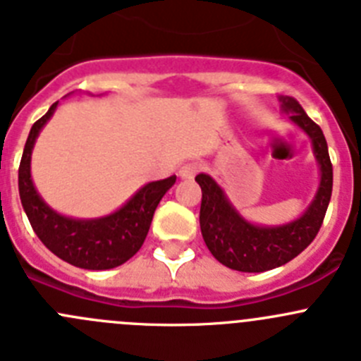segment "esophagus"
<instances>
[{
	"label": "esophagus",
	"instance_id": "obj_1",
	"mask_svg": "<svg viewBox=\"0 0 361 361\" xmlns=\"http://www.w3.org/2000/svg\"><path fill=\"white\" fill-rule=\"evenodd\" d=\"M197 171H198L197 163H184L183 166L178 168V177L190 180V178H193L195 175H197Z\"/></svg>",
	"mask_w": 361,
	"mask_h": 361
}]
</instances>
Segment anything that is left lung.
<instances>
[{"label":"left lung","mask_w":361,"mask_h":361,"mask_svg":"<svg viewBox=\"0 0 361 361\" xmlns=\"http://www.w3.org/2000/svg\"><path fill=\"white\" fill-rule=\"evenodd\" d=\"M279 102L290 120L310 135L320 166L319 190L302 216L276 227L254 226L234 209L213 177L206 173L195 177L202 188L200 231L204 241L221 264L238 272H267L299 256L315 240L331 200L333 166L322 130L295 98L279 97Z\"/></svg>","instance_id":"obj_1"}]
</instances>
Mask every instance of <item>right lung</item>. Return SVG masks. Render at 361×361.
Returning a JSON list of instances; mask_svg holds the SVG:
<instances>
[{
  "label": "right lung",
  "instance_id": "1",
  "mask_svg": "<svg viewBox=\"0 0 361 361\" xmlns=\"http://www.w3.org/2000/svg\"><path fill=\"white\" fill-rule=\"evenodd\" d=\"M49 107L32 130L19 164V197L32 229L53 254L66 263L85 270H109L130 259L143 245L150 229L155 207L175 184V175L148 183L114 213L92 220H77L53 211L37 193L30 173V161L41 128L57 109Z\"/></svg>",
  "mask_w": 361,
  "mask_h": 361
}]
</instances>
